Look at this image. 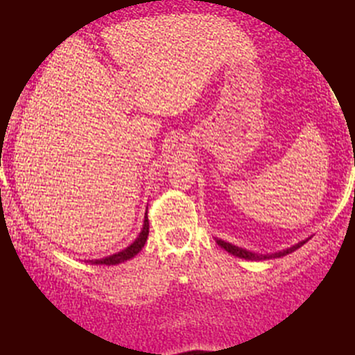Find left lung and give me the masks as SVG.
<instances>
[{"label":"left lung","instance_id":"8db88e82","mask_svg":"<svg viewBox=\"0 0 355 355\" xmlns=\"http://www.w3.org/2000/svg\"><path fill=\"white\" fill-rule=\"evenodd\" d=\"M309 239H311V237H309ZM309 239H305V240H302V242L295 243V245H292V247H288V248H284V250L274 252V254H255V252H250V250H247V248L237 247V245H234V243L225 242V240H222V239H215V242H217L222 248H225V250L229 252V254L239 257V259H245V260H268V259H279V257L292 254V252H295L297 248L302 247L305 242H309Z\"/></svg>","mask_w":355,"mask_h":355}]
</instances>
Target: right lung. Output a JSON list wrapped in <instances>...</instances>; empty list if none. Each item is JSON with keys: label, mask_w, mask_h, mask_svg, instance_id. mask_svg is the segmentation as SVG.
<instances>
[{"label": "right lung", "mask_w": 355, "mask_h": 355, "mask_svg": "<svg viewBox=\"0 0 355 355\" xmlns=\"http://www.w3.org/2000/svg\"><path fill=\"white\" fill-rule=\"evenodd\" d=\"M148 229H150L148 217H146V214H145L144 227H141V232H140V234H138V237L133 240V242L130 243L128 247L123 248V250L116 252V254H113V255L103 257V259L87 260V262L92 263V266H118V263L126 262V260L133 259V257H135L138 252H140L141 248H144L146 239H148Z\"/></svg>", "instance_id": "1"}]
</instances>
